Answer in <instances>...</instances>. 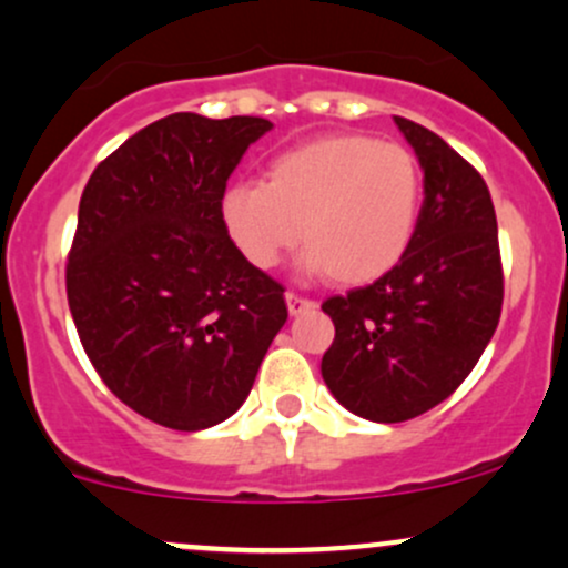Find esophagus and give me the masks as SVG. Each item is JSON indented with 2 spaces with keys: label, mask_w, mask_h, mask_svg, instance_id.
<instances>
[{
  "label": "esophagus",
  "mask_w": 568,
  "mask_h": 568,
  "mask_svg": "<svg viewBox=\"0 0 568 568\" xmlns=\"http://www.w3.org/2000/svg\"><path fill=\"white\" fill-rule=\"evenodd\" d=\"M285 304H288L291 315H298V313H304V310L315 307V302H310V298L294 294V291H288V294H285Z\"/></svg>",
  "instance_id": "34e87169"
}]
</instances>
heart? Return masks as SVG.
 Instances as JSON below:
<instances>
[{"label": "heart", "mask_w": 568, "mask_h": 568, "mask_svg": "<svg viewBox=\"0 0 568 568\" xmlns=\"http://www.w3.org/2000/svg\"><path fill=\"white\" fill-rule=\"evenodd\" d=\"M423 174L398 142L332 134L274 155L261 183L221 193V223L253 270H272L302 236L298 266L339 285L388 274L420 215Z\"/></svg>", "instance_id": "b5f03b06"}]
</instances>
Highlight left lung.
Listing matches in <instances>:
<instances>
[{"label": "left lung", "instance_id": "1", "mask_svg": "<svg viewBox=\"0 0 568 568\" xmlns=\"http://www.w3.org/2000/svg\"><path fill=\"white\" fill-rule=\"evenodd\" d=\"M394 121L423 170L413 242L388 274L323 302L336 334L321 375L342 407L375 423L409 420L445 402L488 347L504 302L485 180L442 136Z\"/></svg>", "mask_w": 568, "mask_h": 568}]
</instances>
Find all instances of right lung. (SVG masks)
<instances>
[{
	"label": "right lung",
	"instance_id": "1",
	"mask_svg": "<svg viewBox=\"0 0 568 568\" xmlns=\"http://www.w3.org/2000/svg\"><path fill=\"white\" fill-rule=\"evenodd\" d=\"M266 118L174 112L91 174L67 264L85 355L126 407L174 432L223 423L251 394L288 307L221 223L229 174Z\"/></svg>",
	"mask_w": 568,
	"mask_h": 568
}]
</instances>
